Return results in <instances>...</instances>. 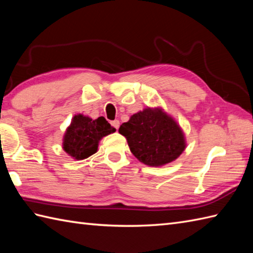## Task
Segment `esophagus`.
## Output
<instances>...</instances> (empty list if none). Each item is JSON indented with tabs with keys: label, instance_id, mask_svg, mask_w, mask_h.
I'll return each mask as SVG.
<instances>
[{
	"label": "esophagus",
	"instance_id": "esophagus-1",
	"mask_svg": "<svg viewBox=\"0 0 253 253\" xmlns=\"http://www.w3.org/2000/svg\"><path fill=\"white\" fill-rule=\"evenodd\" d=\"M111 124H112V126H113V127H114L116 130L118 129V127H120V121H118V120H115V121H113V122H111Z\"/></svg>",
	"mask_w": 253,
	"mask_h": 253
}]
</instances>
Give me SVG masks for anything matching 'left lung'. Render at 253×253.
Returning <instances> with one entry per match:
<instances>
[{
  "mask_svg": "<svg viewBox=\"0 0 253 253\" xmlns=\"http://www.w3.org/2000/svg\"><path fill=\"white\" fill-rule=\"evenodd\" d=\"M121 135L141 163L159 168L173 162L186 149L181 127L161 107H146L123 123Z\"/></svg>",
  "mask_w": 253,
  "mask_h": 253,
  "instance_id": "8db88e82",
  "label": "left lung"
}]
</instances>
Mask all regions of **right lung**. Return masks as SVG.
Returning a JSON list of instances; mask_svg holds the SVG:
<instances>
[{
    "instance_id": "1",
    "label": "right lung",
    "mask_w": 253,
    "mask_h": 253,
    "mask_svg": "<svg viewBox=\"0 0 253 253\" xmlns=\"http://www.w3.org/2000/svg\"><path fill=\"white\" fill-rule=\"evenodd\" d=\"M115 131V128L103 116L92 120L89 116L77 114L64 133L63 150L75 160H84L98 151L102 138Z\"/></svg>"
}]
</instances>
